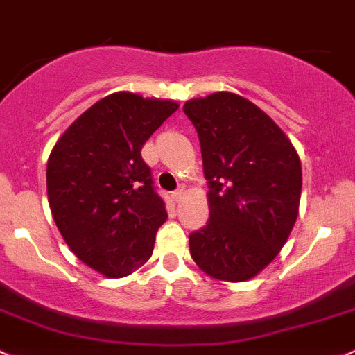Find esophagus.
Here are the masks:
<instances>
[{
    "label": "esophagus",
    "instance_id": "1",
    "mask_svg": "<svg viewBox=\"0 0 355 355\" xmlns=\"http://www.w3.org/2000/svg\"><path fill=\"white\" fill-rule=\"evenodd\" d=\"M184 188H179V189H176V191H174L173 193V200H174V202H176V203H179V202H181V200H182V196H184Z\"/></svg>",
    "mask_w": 355,
    "mask_h": 355
}]
</instances>
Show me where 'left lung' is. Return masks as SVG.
Listing matches in <instances>:
<instances>
[{"mask_svg":"<svg viewBox=\"0 0 355 355\" xmlns=\"http://www.w3.org/2000/svg\"><path fill=\"white\" fill-rule=\"evenodd\" d=\"M182 111L198 131L210 186V218L189 234L191 258L211 279H253L279 254L297 218V152L279 124L237 94L191 98Z\"/></svg>","mask_w":355,"mask_h":355,"instance_id":"obj_1","label":"left lung"}]
</instances>
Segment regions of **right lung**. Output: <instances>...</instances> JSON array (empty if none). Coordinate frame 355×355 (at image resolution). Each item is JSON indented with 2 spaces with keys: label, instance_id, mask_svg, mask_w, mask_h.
Here are the masks:
<instances>
[{
  "label": "right lung",
  "instance_id": "obj_1",
  "mask_svg": "<svg viewBox=\"0 0 355 355\" xmlns=\"http://www.w3.org/2000/svg\"><path fill=\"white\" fill-rule=\"evenodd\" d=\"M178 107L169 98L111 94L69 124L51 150V214L75 257L101 275L121 279L152 257L167 211L141 147Z\"/></svg>",
  "mask_w": 355,
  "mask_h": 355
}]
</instances>
